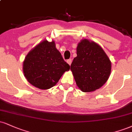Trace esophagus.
<instances>
[{
  "label": "esophagus",
  "instance_id": "34e87169",
  "mask_svg": "<svg viewBox=\"0 0 132 132\" xmlns=\"http://www.w3.org/2000/svg\"><path fill=\"white\" fill-rule=\"evenodd\" d=\"M67 63H68V64H69V65H71V63H72V60H71V59L68 60H67Z\"/></svg>",
  "mask_w": 132,
  "mask_h": 132
}]
</instances>
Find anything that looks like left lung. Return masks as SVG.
Here are the masks:
<instances>
[{"mask_svg": "<svg viewBox=\"0 0 132 132\" xmlns=\"http://www.w3.org/2000/svg\"><path fill=\"white\" fill-rule=\"evenodd\" d=\"M71 70L80 90L90 92L106 83L111 71V63L100 46L85 39L78 44Z\"/></svg>", "mask_w": 132, "mask_h": 132, "instance_id": "obj_1", "label": "left lung"}]
</instances>
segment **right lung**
I'll return each mask as SVG.
<instances>
[{
  "instance_id": "1",
  "label": "right lung",
  "mask_w": 132,
  "mask_h": 132,
  "mask_svg": "<svg viewBox=\"0 0 132 132\" xmlns=\"http://www.w3.org/2000/svg\"><path fill=\"white\" fill-rule=\"evenodd\" d=\"M70 66L64 61L53 40L42 41L28 53L23 62V72L33 86L47 90L56 85Z\"/></svg>"
}]
</instances>
